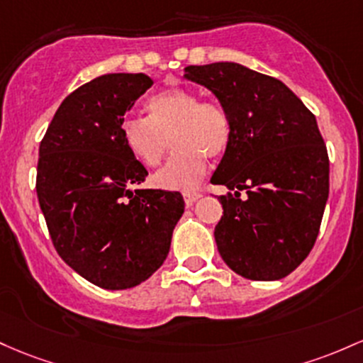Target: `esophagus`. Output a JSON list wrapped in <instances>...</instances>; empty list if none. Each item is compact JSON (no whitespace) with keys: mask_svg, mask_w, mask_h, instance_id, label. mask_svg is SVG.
<instances>
[{"mask_svg":"<svg viewBox=\"0 0 363 363\" xmlns=\"http://www.w3.org/2000/svg\"><path fill=\"white\" fill-rule=\"evenodd\" d=\"M200 196H201V193H196V191H189V193H184V201H186V205L191 206Z\"/></svg>","mask_w":363,"mask_h":363,"instance_id":"esophagus-1","label":"esophagus"}]
</instances>
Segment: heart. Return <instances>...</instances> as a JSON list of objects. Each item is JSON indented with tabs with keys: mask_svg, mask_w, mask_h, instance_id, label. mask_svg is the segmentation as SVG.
I'll return each instance as SVG.
<instances>
[{
	"mask_svg": "<svg viewBox=\"0 0 363 363\" xmlns=\"http://www.w3.org/2000/svg\"><path fill=\"white\" fill-rule=\"evenodd\" d=\"M148 117H127L121 125L125 148L143 165L155 167L174 141V155L153 175L162 189L189 191L206 170V157L224 155L230 141V121L215 99H200L194 91L169 89L148 101Z\"/></svg>",
	"mask_w": 363,
	"mask_h": 363,
	"instance_id": "b5f03b06",
	"label": "heart"
}]
</instances>
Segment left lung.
Segmentation results:
<instances>
[{
	"label": "left lung",
	"instance_id": "left-lung-1",
	"mask_svg": "<svg viewBox=\"0 0 363 363\" xmlns=\"http://www.w3.org/2000/svg\"><path fill=\"white\" fill-rule=\"evenodd\" d=\"M184 72L212 91L230 121L229 146L212 175L213 184L236 189L218 198V253L252 281L286 277L312 252L329 196V157L315 115L279 79L240 63Z\"/></svg>",
	"mask_w": 363,
	"mask_h": 363
}]
</instances>
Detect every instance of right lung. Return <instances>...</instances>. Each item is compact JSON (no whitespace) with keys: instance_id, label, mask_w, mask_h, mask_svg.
I'll use <instances>...</instances> for the list:
<instances>
[{"instance_id":"right-lung-1","label":"right lung","mask_w":363,"mask_h":363,"mask_svg":"<svg viewBox=\"0 0 363 363\" xmlns=\"http://www.w3.org/2000/svg\"><path fill=\"white\" fill-rule=\"evenodd\" d=\"M145 74L99 75L62 101L39 146V206L62 260L103 289L141 284L170 250L184 200L130 189L148 175L123 145L125 111L150 89Z\"/></svg>"}]
</instances>
